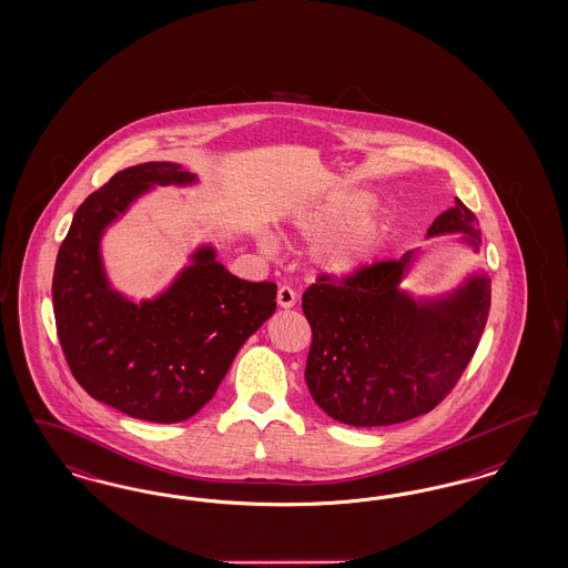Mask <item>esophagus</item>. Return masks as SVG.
<instances>
[{
    "instance_id": "34e87169",
    "label": "esophagus",
    "mask_w": 568,
    "mask_h": 568,
    "mask_svg": "<svg viewBox=\"0 0 568 568\" xmlns=\"http://www.w3.org/2000/svg\"><path fill=\"white\" fill-rule=\"evenodd\" d=\"M295 302H297V294H295L290 285L278 287V292H276V304H278L281 308H294Z\"/></svg>"
}]
</instances>
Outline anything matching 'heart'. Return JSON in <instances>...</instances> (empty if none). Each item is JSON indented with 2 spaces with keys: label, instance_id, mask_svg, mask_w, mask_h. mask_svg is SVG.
I'll return each instance as SVG.
<instances>
[{
  "label": "heart",
  "instance_id": "heart-1",
  "mask_svg": "<svg viewBox=\"0 0 568 568\" xmlns=\"http://www.w3.org/2000/svg\"><path fill=\"white\" fill-rule=\"evenodd\" d=\"M369 203H373L369 191H356L344 199H329L302 207L292 215L295 235L314 241L311 262L316 271L332 276H351L372 264L384 243L386 222L375 214L356 215ZM257 245L266 254L274 250L271 236H260Z\"/></svg>",
  "mask_w": 568,
  "mask_h": 568
}]
</instances>
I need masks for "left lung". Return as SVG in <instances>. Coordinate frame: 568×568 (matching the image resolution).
I'll return each mask as SVG.
<instances>
[{"label":"left lung","instance_id":"1","mask_svg":"<svg viewBox=\"0 0 568 568\" xmlns=\"http://www.w3.org/2000/svg\"><path fill=\"white\" fill-rule=\"evenodd\" d=\"M476 215L455 207L432 222L426 239L453 235L480 252ZM424 250L379 262L342 285L318 278L302 297L313 327L306 386L333 419L375 428L432 412L466 372L485 332L490 278L469 271L443 294L415 295L403 287Z\"/></svg>","mask_w":568,"mask_h":568}]
</instances>
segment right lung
I'll list each match as a JSON object with an SVG mask.
<instances>
[{
    "label": "right lung",
    "instance_id": "right-lung-1",
    "mask_svg": "<svg viewBox=\"0 0 568 568\" xmlns=\"http://www.w3.org/2000/svg\"><path fill=\"white\" fill-rule=\"evenodd\" d=\"M172 161L132 165L88 196L60 245L52 300L60 346L81 388L100 403L153 424L203 409L241 346L276 311V285L239 278L212 243L153 297L115 290L102 236L156 186H195Z\"/></svg>",
    "mask_w": 568,
    "mask_h": 568
}]
</instances>
